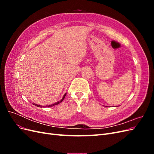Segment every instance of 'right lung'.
<instances>
[{"instance_id": "add662e5", "label": "right lung", "mask_w": 154, "mask_h": 154, "mask_svg": "<svg viewBox=\"0 0 154 154\" xmlns=\"http://www.w3.org/2000/svg\"><path fill=\"white\" fill-rule=\"evenodd\" d=\"M66 94H64V96H63V97H62V99L60 100V101H58V102H57V103H54V104H53V105H46L45 106L46 107H51V106H54V105H58V104H59V103H61V102H62V101L63 100V99H64V97H65V96H66ZM33 105H35V106H38V107H42V106H41V105H37V104H33Z\"/></svg>"}]
</instances>
